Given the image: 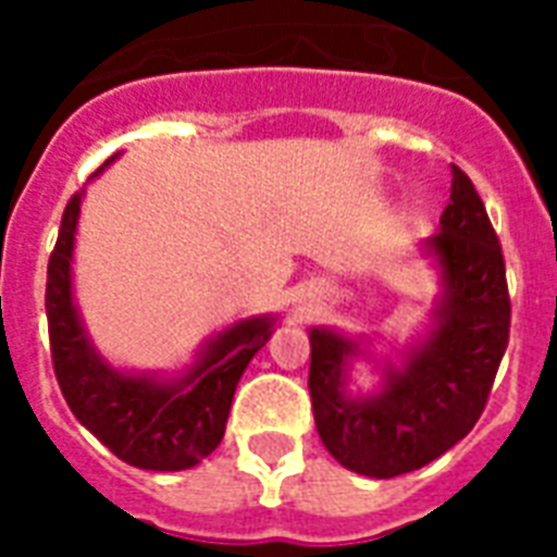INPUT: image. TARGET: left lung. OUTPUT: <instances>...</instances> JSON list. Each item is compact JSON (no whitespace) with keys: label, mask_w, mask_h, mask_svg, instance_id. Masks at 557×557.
Wrapping results in <instances>:
<instances>
[{"label":"left lung","mask_w":557,"mask_h":557,"mask_svg":"<svg viewBox=\"0 0 557 557\" xmlns=\"http://www.w3.org/2000/svg\"><path fill=\"white\" fill-rule=\"evenodd\" d=\"M440 225L428 239L445 280L440 323L405 370L389 372L381 396H344L341 372L358 347L335 332H309L314 424L326 450L356 474L389 480L454 448L483 416L509 347L511 300L500 239L459 168Z\"/></svg>","instance_id":"8db88e82"}]
</instances>
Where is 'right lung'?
Returning a JSON list of instances; mask_svg holds the SVG:
<instances>
[{"label": "right lung", "mask_w": 557, "mask_h": 557, "mask_svg": "<svg viewBox=\"0 0 557 557\" xmlns=\"http://www.w3.org/2000/svg\"><path fill=\"white\" fill-rule=\"evenodd\" d=\"M81 196L63 210L48 257L46 314L57 384L77 422L117 459L147 471H182L205 459L225 436L234 389L248 361L271 338L274 321L253 318L225 330L196 370L178 384H159L109 370L83 335L72 304V248Z\"/></svg>", "instance_id": "1"}]
</instances>
